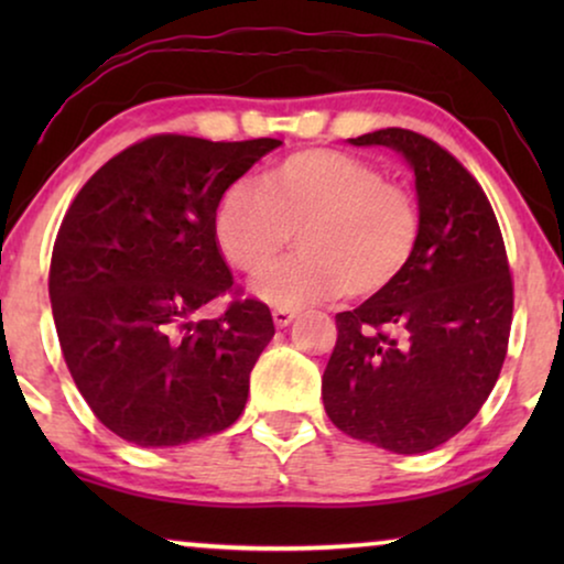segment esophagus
Returning a JSON list of instances; mask_svg holds the SVG:
<instances>
[{
	"label": "esophagus",
	"mask_w": 564,
	"mask_h": 564,
	"mask_svg": "<svg viewBox=\"0 0 564 564\" xmlns=\"http://www.w3.org/2000/svg\"><path fill=\"white\" fill-rule=\"evenodd\" d=\"M274 318V326L276 328H288L292 321H295V311H288V307H276V311L272 313Z\"/></svg>",
	"instance_id": "1"
}]
</instances>
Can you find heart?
I'll use <instances>...</instances> for the list:
<instances>
[{"instance_id":"1","label":"heart","mask_w":564,"mask_h":564,"mask_svg":"<svg viewBox=\"0 0 564 564\" xmlns=\"http://www.w3.org/2000/svg\"><path fill=\"white\" fill-rule=\"evenodd\" d=\"M215 241L241 272L257 274L292 232L301 253L253 280L269 305L372 297L411 261L421 236L413 192L382 180L365 159L334 149L290 153L261 176V189L234 184L215 207Z\"/></svg>"}]
</instances>
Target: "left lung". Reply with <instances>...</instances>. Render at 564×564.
I'll return each mask as SVG.
<instances>
[{
    "instance_id": "1",
    "label": "left lung",
    "mask_w": 564,
    "mask_h": 564,
    "mask_svg": "<svg viewBox=\"0 0 564 564\" xmlns=\"http://www.w3.org/2000/svg\"><path fill=\"white\" fill-rule=\"evenodd\" d=\"M349 143L408 161L421 236L388 290L336 315L323 405L351 438L421 454L459 434L496 388L513 315L503 236L475 176L431 138L384 128Z\"/></svg>"
}]
</instances>
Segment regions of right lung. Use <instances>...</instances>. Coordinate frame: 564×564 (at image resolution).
<instances>
[{"label": "right lung", "mask_w": 564, "mask_h": 564, "mask_svg": "<svg viewBox=\"0 0 564 564\" xmlns=\"http://www.w3.org/2000/svg\"><path fill=\"white\" fill-rule=\"evenodd\" d=\"M276 145L145 138L107 161L64 215L48 276L61 351L91 413L126 442L189 444L243 413L272 313L234 300L220 318L197 315L234 290L215 207Z\"/></svg>", "instance_id": "right-lung-1"}]
</instances>
